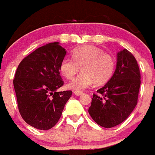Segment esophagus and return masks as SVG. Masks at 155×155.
I'll list each match as a JSON object with an SVG mask.
<instances>
[{"instance_id": "obj_1", "label": "esophagus", "mask_w": 155, "mask_h": 155, "mask_svg": "<svg viewBox=\"0 0 155 155\" xmlns=\"http://www.w3.org/2000/svg\"><path fill=\"white\" fill-rule=\"evenodd\" d=\"M74 93L76 96H81V95L83 94V91H75Z\"/></svg>"}]
</instances>
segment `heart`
<instances>
[{
  "instance_id": "1",
  "label": "heart",
  "mask_w": 155,
  "mask_h": 155,
  "mask_svg": "<svg viewBox=\"0 0 155 155\" xmlns=\"http://www.w3.org/2000/svg\"><path fill=\"white\" fill-rule=\"evenodd\" d=\"M82 73L68 84L69 89L81 90L95 85L105 84L112 78L116 60L111 54L104 52L93 45H85L72 51V58L65 57L61 62L59 70L64 77L72 79L79 72Z\"/></svg>"
}]
</instances>
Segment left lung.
Masks as SVG:
<instances>
[{
	"instance_id": "obj_1",
	"label": "left lung",
	"mask_w": 155,
	"mask_h": 155,
	"mask_svg": "<svg viewBox=\"0 0 155 155\" xmlns=\"http://www.w3.org/2000/svg\"><path fill=\"white\" fill-rule=\"evenodd\" d=\"M140 86L138 64L131 52L117 53L116 70L108 83L93 93L89 114L100 126L110 128L120 124L137 104Z\"/></svg>"
}]
</instances>
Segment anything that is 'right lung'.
I'll return each instance as SVG.
<instances>
[{"label": "right lung", "instance_id": "1", "mask_svg": "<svg viewBox=\"0 0 155 155\" xmlns=\"http://www.w3.org/2000/svg\"><path fill=\"white\" fill-rule=\"evenodd\" d=\"M65 48L51 42L37 48L22 59L13 80L21 117L33 127L51 129L62 116L71 90L57 92L63 86L59 65Z\"/></svg>", "mask_w": 155, "mask_h": 155}]
</instances>
